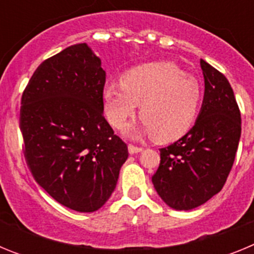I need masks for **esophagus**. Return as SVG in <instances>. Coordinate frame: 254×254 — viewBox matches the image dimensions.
Wrapping results in <instances>:
<instances>
[{"label":"esophagus","mask_w":254,"mask_h":254,"mask_svg":"<svg viewBox=\"0 0 254 254\" xmlns=\"http://www.w3.org/2000/svg\"><path fill=\"white\" fill-rule=\"evenodd\" d=\"M141 151H142V147L134 146V145H128V152L131 155L137 154V152H141Z\"/></svg>","instance_id":"1"}]
</instances>
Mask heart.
<instances>
[{
	"label": "heart",
	"mask_w": 254,
	"mask_h": 254,
	"mask_svg": "<svg viewBox=\"0 0 254 254\" xmlns=\"http://www.w3.org/2000/svg\"><path fill=\"white\" fill-rule=\"evenodd\" d=\"M108 121L122 128L140 107L142 122L128 128L129 136L154 134L169 142L182 137L193 126L202 102V89L196 78L186 75L172 62H151L129 69L121 84H108L103 90Z\"/></svg>",
	"instance_id": "b5f03b06"
}]
</instances>
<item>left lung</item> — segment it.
<instances>
[{"mask_svg":"<svg viewBox=\"0 0 254 254\" xmlns=\"http://www.w3.org/2000/svg\"><path fill=\"white\" fill-rule=\"evenodd\" d=\"M205 95L196 123L160 149L152 185L174 210H192L219 193L232 170L242 132L241 112L228 78L203 60Z\"/></svg>","mask_w":254,"mask_h":254,"instance_id":"left-lung-1","label":"left lung"}]
</instances>
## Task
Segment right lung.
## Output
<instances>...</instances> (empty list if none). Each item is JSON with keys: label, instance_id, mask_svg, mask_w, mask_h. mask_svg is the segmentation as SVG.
<instances>
[{"label": "right lung", "instance_id": "add662e5", "mask_svg": "<svg viewBox=\"0 0 254 254\" xmlns=\"http://www.w3.org/2000/svg\"><path fill=\"white\" fill-rule=\"evenodd\" d=\"M104 84L102 61L80 43L42 62L22 93L29 169L49 196L78 212L107 202L128 158L103 114Z\"/></svg>", "mask_w": 254, "mask_h": 254}]
</instances>
